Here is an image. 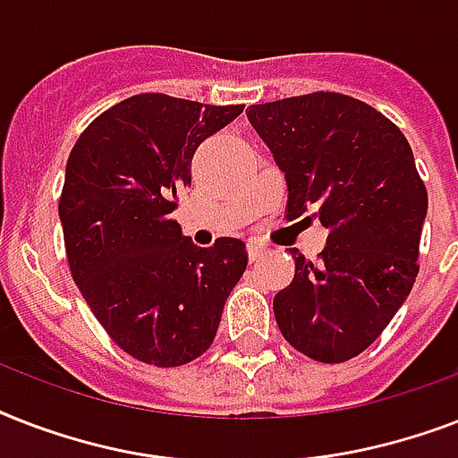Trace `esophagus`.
Wrapping results in <instances>:
<instances>
[{
  "label": "esophagus",
  "mask_w": 458,
  "mask_h": 458,
  "mask_svg": "<svg viewBox=\"0 0 458 458\" xmlns=\"http://www.w3.org/2000/svg\"><path fill=\"white\" fill-rule=\"evenodd\" d=\"M247 251H250L251 261H257V259H261L266 254V247H264V244H259V242H250V244H247Z\"/></svg>",
  "instance_id": "34e87169"
}]
</instances>
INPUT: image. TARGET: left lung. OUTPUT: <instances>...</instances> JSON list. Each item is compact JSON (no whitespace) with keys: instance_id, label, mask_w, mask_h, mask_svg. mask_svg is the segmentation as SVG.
Returning a JSON list of instances; mask_svg holds the SVG:
<instances>
[{"instance_id":"8db88e82","label":"left lung","mask_w":458,"mask_h":458,"mask_svg":"<svg viewBox=\"0 0 458 458\" xmlns=\"http://www.w3.org/2000/svg\"><path fill=\"white\" fill-rule=\"evenodd\" d=\"M247 118L285 173L287 218L313 211L327 228L318 261L290 250L294 278L273 300L280 333L309 359L349 361L419 276L428 192L411 147L390 118L337 92L254 104Z\"/></svg>"}]
</instances>
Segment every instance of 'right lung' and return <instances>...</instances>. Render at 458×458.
<instances>
[{
    "instance_id": "add662e5",
    "label": "right lung",
    "mask_w": 458,
    "mask_h": 458,
    "mask_svg": "<svg viewBox=\"0 0 458 458\" xmlns=\"http://www.w3.org/2000/svg\"><path fill=\"white\" fill-rule=\"evenodd\" d=\"M242 109L135 95L97 116L71 149L59 199L71 276L138 361L171 369L204 354L247 268L242 240L204 250L171 218L197 147Z\"/></svg>"
}]
</instances>
